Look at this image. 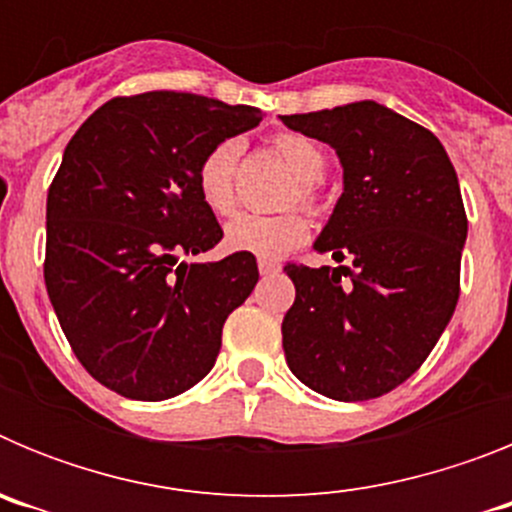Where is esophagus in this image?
Masks as SVG:
<instances>
[{
    "label": "esophagus",
    "mask_w": 512,
    "mask_h": 512,
    "mask_svg": "<svg viewBox=\"0 0 512 512\" xmlns=\"http://www.w3.org/2000/svg\"><path fill=\"white\" fill-rule=\"evenodd\" d=\"M259 271H261V277H271V274H277L279 271V264L277 261L259 259Z\"/></svg>",
    "instance_id": "1"
}]
</instances>
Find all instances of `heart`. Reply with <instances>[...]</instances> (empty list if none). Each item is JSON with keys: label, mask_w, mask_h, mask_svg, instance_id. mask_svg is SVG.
Instances as JSON below:
<instances>
[{"label": "heart", "mask_w": 512, "mask_h": 512, "mask_svg": "<svg viewBox=\"0 0 512 512\" xmlns=\"http://www.w3.org/2000/svg\"><path fill=\"white\" fill-rule=\"evenodd\" d=\"M274 148L287 161L297 179V192L292 200H300L307 210H318V182L325 171V153L315 140L297 133H282L274 138ZM241 156V143L235 138L217 143L205 153L197 166V189L200 197L215 215H228L235 205V164ZM307 220L300 212L282 215H253L241 212L225 228V243L230 251L259 256V259H282L284 253L305 243Z\"/></svg>", "instance_id": "heart-1"}]
</instances>
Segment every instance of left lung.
Listing matches in <instances>:
<instances>
[{
	"mask_svg": "<svg viewBox=\"0 0 512 512\" xmlns=\"http://www.w3.org/2000/svg\"><path fill=\"white\" fill-rule=\"evenodd\" d=\"M282 122L341 161L343 194L312 248L348 264L284 266L297 289L282 323L287 366L330 400L387 395L428 359L459 300L456 171L431 130L372 99Z\"/></svg>",
	"mask_w": 512,
	"mask_h": 512,
	"instance_id": "8db88e82",
	"label": "left lung"
}]
</instances>
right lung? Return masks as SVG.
Returning <instances> with one entry per match:
<instances>
[{
    "mask_svg": "<svg viewBox=\"0 0 512 512\" xmlns=\"http://www.w3.org/2000/svg\"><path fill=\"white\" fill-rule=\"evenodd\" d=\"M261 110L187 92L104 102L74 133L45 207V289L81 366L130 400L182 395L215 366L259 266L187 264L223 238L197 166Z\"/></svg>",
    "mask_w": 512,
    "mask_h": 512,
    "instance_id": "right-lung-1",
    "label": "right lung"
}]
</instances>
